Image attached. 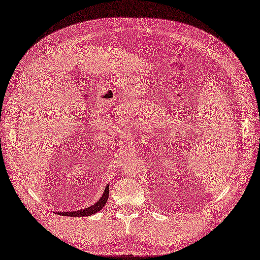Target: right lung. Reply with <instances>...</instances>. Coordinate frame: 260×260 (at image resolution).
<instances>
[{
	"mask_svg": "<svg viewBox=\"0 0 260 260\" xmlns=\"http://www.w3.org/2000/svg\"><path fill=\"white\" fill-rule=\"evenodd\" d=\"M109 191H110V189H109V184H108L105 188V191H104L102 197L93 206H90L86 209L74 211V212H62V213L56 212L55 214L60 215V216H69V217H90L94 214H97L99 211H101L105 207V205L108 201V198H109Z\"/></svg>",
	"mask_w": 260,
	"mask_h": 260,
	"instance_id": "1",
	"label": "right lung"
}]
</instances>
